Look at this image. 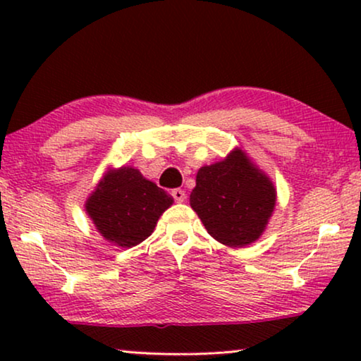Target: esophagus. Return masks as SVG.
Returning a JSON list of instances; mask_svg holds the SVG:
<instances>
[{"mask_svg":"<svg viewBox=\"0 0 361 361\" xmlns=\"http://www.w3.org/2000/svg\"><path fill=\"white\" fill-rule=\"evenodd\" d=\"M171 194H172V197H174V200H176V202H179V204H180V202H184V200H185V190H182V189H174V190L171 192Z\"/></svg>","mask_w":361,"mask_h":361,"instance_id":"34e87169","label":"esophagus"}]
</instances>
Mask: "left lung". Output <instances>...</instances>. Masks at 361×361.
Masks as SVG:
<instances>
[{
	"instance_id": "1",
	"label": "left lung",
	"mask_w": 361,
	"mask_h": 361,
	"mask_svg": "<svg viewBox=\"0 0 361 361\" xmlns=\"http://www.w3.org/2000/svg\"><path fill=\"white\" fill-rule=\"evenodd\" d=\"M276 204V189L263 172L235 149L221 162L197 172L190 207L207 231L226 246H246L259 238Z\"/></svg>"
}]
</instances>
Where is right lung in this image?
Masks as SVG:
<instances>
[{"mask_svg": "<svg viewBox=\"0 0 361 361\" xmlns=\"http://www.w3.org/2000/svg\"><path fill=\"white\" fill-rule=\"evenodd\" d=\"M174 199L133 167H121L103 177L87 200V212L108 241L131 248L154 230L162 212Z\"/></svg>", "mask_w": 361, "mask_h": 361, "instance_id": "obj_1", "label": "right lung"}]
</instances>
